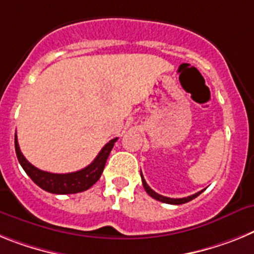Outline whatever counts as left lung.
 <instances>
[{
	"mask_svg": "<svg viewBox=\"0 0 254 254\" xmlns=\"http://www.w3.org/2000/svg\"><path fill=\"white\" fill-rule=\"evenodd\" d=\"M140 176H142V183H143V187H144L145 191L151 195L152 198H154V199L160 200V202H164V203H169V204H183V203H187V202H189V200L194 199L195 197H198L200 193L203 190L198 191V193L193 194V195H189V197H184V198H169V197H164V195H161V194L156 193L154 190H152L151 188L148 187V184L145 183L144 178H143L142 175V171H140Z\"/></svg>",
	"mask_w": 254,
	"mask_h": 254,
	"instance_id": "left-lung-1",
	"label": "left lung"
}]
</instances>
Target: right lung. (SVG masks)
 Returning a JSON list of instances; mask_svg holds the SVG:
<instances>
[{
  "label": "right lung",
  "mask_w": 254,
  "mask_h": 254,
  "mask_svg": "<svg viewBox=\"0 0 254 254\" xmlns=\"http://www.w3.org/2000/svg\"><path fill=\"white\" fill-rule=\"evenodd\" d=\"M116 140H118V138L110 140L101 149L100 153L97 154V157L94 158L92 164L88 165L84 169L79 170V171L69 174L47 173V171H43V170H39L33 166L21 153L19 143H17L16 134H15V151H16L17 160L20 162L24 171L28 174V176L35 184L38 185L39 188L54 194H74L87 190L98 182L103 173V169H105L106 161L109 158L110 152H111Z\"/></svg>",
  "instance_id": "add662e5"
}]
</instances>
